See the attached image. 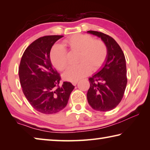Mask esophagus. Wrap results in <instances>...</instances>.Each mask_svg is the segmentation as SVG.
<instances>
[{"mask_svg":"<svg viewBox=\"0 0 150 150\" xmlns=\"http://www.w3.org/2000/svg\"><path fill=\"white\" fill-rule=\"evenodd\" d=\"M77 83H78V81H73V82H72V84H73V85L75 86L77 84Z\"/></svg>","mask_w":150,"mask_h":150,"instance_id":"34e87169","label":"esophagus"}]
</instances>
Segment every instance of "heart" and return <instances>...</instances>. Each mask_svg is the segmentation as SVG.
Here are the masks:
<instances>
[{
    "mask_svg": "<svg viewBox=\"0 0 150 150\" xmlns=\"http://www.w3.org/2000/svg\"><path fill=\"white\" fill-rule=\"evenodd\" d=\"M63 46L79 52V63L69 66L63 75L64 79L71 82L77 81L87 76L91 69L97 70L105 62L108 54L105 43L100 40H94L88 34H76L63 42ZM50 60L53 65L59 70H63L67 65L66 51L61 45H55L50 52Z\"/></svg>",
    "mask_w": 150,
    "mask_h": 150,
    "instance_id": "1",
    "label": "heart"
}]
</instances>
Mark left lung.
<instances>
[{
	"label": "left lung",
	"instance_id": "left-lung-1",
	"mask_svg": "<svg viewBox=\"0 0 150 150\" xmlns=\"http://www.w3.org/2000/svg\"><path fill=\"white\" fill-rule=\"evenodd\" d=\"M87 33L100 38L108 50L107 57L100 69L88 79L90 88L87 94L88 103L95 110H111L120 103L126 89L125 56L120 45L112 37L92 30Z\"/></svg>",
	"mask_w": 150,
	"mask_h": 150
}]
</instances>
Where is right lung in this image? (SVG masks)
I'll use <instances>...</instances> for the list:
<instances>
[{"mask_svg":"<svg viewBox=\"0 0 150 150\" xmlns=\"http://www.w3.org/2000/svg\"><path fill=\"white\" fill-rule=\"evenodd\" d=\"M62 37L46 35L35 40L25 50L19 66L24 95L35 110L45 115L63 110L75 88L70 82L60 87L61 77L50 60L51 49Z\"/></svg>","mask_w":150,"mask_h":150,"instance_id":"add662e5","label":"right lung"}]
</instances>
